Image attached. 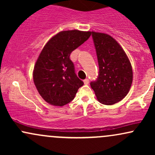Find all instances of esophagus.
<instances>
[{"label":"esophagus","mask_w":155,"mask_h":155,"mask_svg":"<svg viewBox=\"0 0 155 155\" xmlns=\"http://www.w3.org/2000/svg\"><path fill=\"white\" fill-rule=\"evenodd\" d=\"M84 84H89V79H86L84 80Z\"/></svg>","instance_id":"34e87169"}]
</instances>
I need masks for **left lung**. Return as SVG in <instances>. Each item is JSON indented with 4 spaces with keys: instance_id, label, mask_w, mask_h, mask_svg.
Segmentation results:
<instances>
[{
    "instance_id": "left-lung-1",
    "label": "left lung",
    "mask_w": 155,
    "mask_h": 155,
    "mask_svg": "<svg viewBox=\"0 0 155 155\" xmlns=\"http://www.w3.org/2000/svg\"><path fill=\"white\" fill-rule=\"evenodd\" d=\"M99 72L90 82L100 103L113 105L128 93L133 81V71L128 58L121 46L109 35L91 32Z\"/></svg>"
}]
</instances>
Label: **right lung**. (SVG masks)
Segmentation results:
<instances>
[{"instance_id":"right-lung-1","label":"right lung","mask_w":155,"mask_h":155,"mask_svg":"<svg viewBox=\"0 0 155 155\" xmlns=\"http://www.w3.org/2000/svg\"><path fill=\"white\" fill-rule=\"evenodd\" d=\"M90 35V31H62L44 46L35 63L33 81L39 94L47 103L63 106L70 103L83 86L70 55Z\"/></svg>"}]
</instances>
